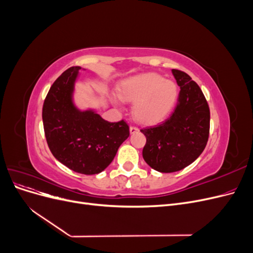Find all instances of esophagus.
<instances>
[{
  "label": "esophagus",
  "mask_w": 253,
  "mask_h": 253,
  "mask_svg": "<svg viewBox=\"0 0 253 253\" xmlns=\"http://www.w3.org/2000/svg\"><path fill=\"white\" fill-rule=\"evenodd\" d=\"M138 131H139V129H138V127H137V126H129V133H131V134H135V133H137Z\"/></svg>",
  "instance_id": "1"
}]
</instances>
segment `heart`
Wrapping results in <instances>:
<instances>
[{"instance_id": "obj_1", "label": "heart", "mask_w": 253, "mask_h": 253, "mask_svg": "<svg viewBox=\"0 0 253 253\" xmlns=\"http://www.w3.org/2000/svg\"><path fill=\"white\" fill-rule=\"evenodd\" d=\"M119 97L134 103L133 116L143 125H155L169 116L178 99L179 89L172 80L157 74H143L122 82Z\"/></svg>"}]
</instances>
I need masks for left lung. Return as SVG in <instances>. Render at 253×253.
<instances>
[{"label": "left lung", "mask_w": 253, "mask_h": 253, "mask_svg": "<svg viewBox=\"0 0 253 253\" xmlns=\"http://www.w3.org/2000/svg\"><path fill=\"white\" fill-rule=\"evenodd\" d=\"M172 74L180 87L173 113L160 125L140 129L147 138L143 159L162 173L192 164L205 150L210 131V110L201 87L185 72Z\"/></svg>", "instance_id": "left-lung-1"}]
</instances>
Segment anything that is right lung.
Here are the masks:
<instances>
[{
    "label": "right lung",
    "mask_w": 253,
    "mask_h": 253,
    "mask_svg": "<svg viewBox=\"0 0 253 253\" xmlns=\"http://www.w3.org/2000/svg\"><path fill=\"white\" fill-rule=\"evenodd\" d=\"M80 66L66 70L45 98L42 119L52 155L68 169L85 175L102 172L129 136L125 120L109 122L93 110L80 111L73 102Z\"/></svg>",
    "instance_id": "right-lung-1"
}]
</instances>
